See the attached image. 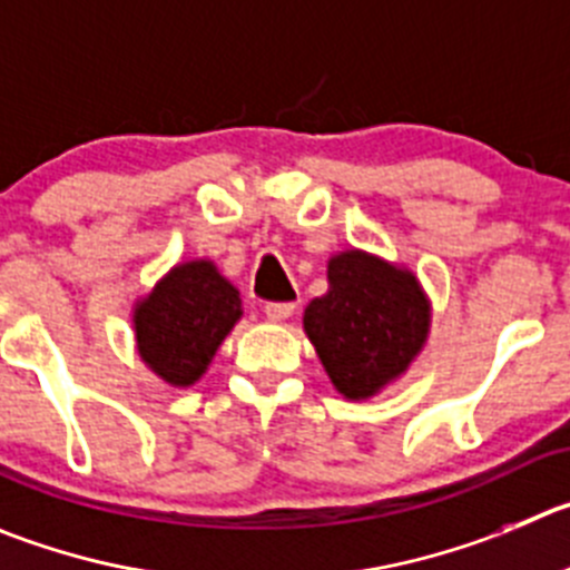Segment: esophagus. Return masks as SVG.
<instances>
[{
	"mask_svg": "<svg viewBox=\"0 0 570 570\" xmlns=\"http://www.w3.org/2000/svg\"><path fill=\"white\" fill-rule=\"evenodd\" d=\"M292 312H295V303H267V306H264V315H267V321L273 323L286 321Z\"/></svg>",
	"mask_w": 570,
	"mask_h": 570,
	"instance_id": "obj_1",
	"label": "esophagus"
}]
</instances>
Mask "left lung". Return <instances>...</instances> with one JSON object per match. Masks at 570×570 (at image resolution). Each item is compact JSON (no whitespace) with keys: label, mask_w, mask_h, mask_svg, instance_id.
Here are the masks:
<instances>
[{"label":"left lung","mask_w":570,"mask_h":570,"mask_svg":"<svg viewBox=\"0 0 570 570\" xmlns=\"http://www.w3.org/2000/svg\"><path fill=\"white\" fill-rule=\"evenodd\" d=\"M326 278V295L303 309V332L334 391L365 402L402 380L422 354L433 306L413 269L368 249L334 253Z\"/></svg>","instance_id":"8db88e82"}]
</instances>
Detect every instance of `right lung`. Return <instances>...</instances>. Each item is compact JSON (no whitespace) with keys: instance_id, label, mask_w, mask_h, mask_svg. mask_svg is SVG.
I'll list each match as a JSON object with an SVG mask.
<instances>
[{"instance_id":"obj_1","label":"right lung","mask_w":570,"mask_h":570,"mask_svg":"<svg viewBox=\"0 0 570 570\" xmlns=\"http://www.w3.org/2000/svg\"><path fill=\"white\" fill-rule=\"evenodd\" d=\"M242 315V292L210 258L179 261L131 306L137 354L165 385L190 387Z\"/></svg>"}]
</instances>
